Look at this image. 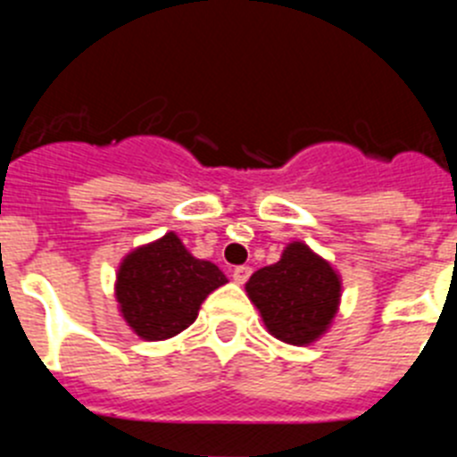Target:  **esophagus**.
<instances>
[{
	"mask_svg": "<svg viewBox=\"0 0 457 457\" xmlns=\"http://www.w3.org/2000/svg\"><path fill=\"white\" fill-rule=\"evenodd\" d=\"M249 277H252V268H247V265H240V268L233 270V281L236 284H245Z\"/></svg>",
	"mask_w": 457,
	"mask_h": 457,
	"instance_id": "1",
	"label": "esophagus"
}]
</instances>
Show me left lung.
Listing matches in <instances>:
<instances>
[{"instance_id": "1", "label": "left lung", "mask_w": 457, "mask_h": 457, "mask_svg": "<svg viewBox=\"0 0 457 457\" xmlns=\"http://www.w3.org/2000/svg\"><path fill=\"white\" fill-rule=\"evenodd\" d=\"M263 325L288 345H311L332 327L341 306V274L302 240L288 242L274 265L245 284Z\"/></svg>"}]
</instances>
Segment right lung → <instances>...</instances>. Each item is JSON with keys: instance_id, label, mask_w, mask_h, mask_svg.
Segmentation results:
<instances>
[{"instance_id": "obj_1", "label": "right lung", "mask_w": 457, "mask_h": 457, "mask_svg": "<svg viewBox=\"0 0 457 457\" xmlns=\"http://www.w3.org/2000/svg\"><path fill=\"white\" fill-rule=\"evenodd\" d=\"M228 278L210 261L192 256L173 231L125 253L114 297L119 313L144 341H167L187 329L212 290Z\"/></svg>"}]
</instances>
